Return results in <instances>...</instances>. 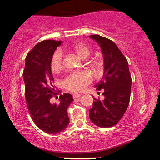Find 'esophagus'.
Instances as JSON below:
<instances>
[{
  "label": "esophagus",
  "instance_id": "esophagus-1",
  "mask_svg": "<svg viewBox=\"0 0 160 160\" xmlns=\"http://www.w3.org/2000/svg\"><path fill=\"white\" fill-rule=\"evenodd\" d=\"M82 96V94H78V93H75L73 95V98H74V99H76V98H78L80 97V96Z\"/></svg>",
  "mask_w": 160,
  "mask_h": 160
}]
</instances>
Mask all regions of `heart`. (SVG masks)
Listing matches in <instances>:
<instances>
[{
  "instance_id": "obj_1",
  "label": "heart",
  "mask_w": 160,
  "mask_h": 160,
  "mask_svg": "<svg viewBox=\"0 0 160 160\" xmlns=\"http://www.w3.org/2000/svg\"><path fill=\"white\" fill-rule=\"evenodd\" d=\"M65 50L73 52L82 59H86L92 53L93 49L84 43H76L65 48ZM86 64L96 74H98L104 66L103 54L98 53L86 61ZM50 69L52 73L57 74L62 69V55L59 52H56L50 60ZM91 82V74L87 71L73 72L65 78L63 84L65 88L72 92H82Z\"/></svg>"
}]
</instances>
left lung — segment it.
Masks as SVG:
<instances>
[{
  "label": "left lung",
  "mask_w": 160,
  "mask_h": 160,
  "mask_svg": "<svg viewBox=\"0 0 160 160\" xmlns=\"http://www.w3.org/2000/svg\"><path fill=\"white\" fill-rule=\"evenodd\" d=\"M101 47L104 58V73L96 85L103 89L104 100L94 98L89 118L101 128L116 125L126 111L130 98L132 78L125 57L112 40L98 35L90 36Z\"/></svg>",
  "instance_id": "left-lung-1"
}]
</instances>
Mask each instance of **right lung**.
<instances>
[{
    "mask_svg": "<svg viewBox=\"0 0 160 160\" xmlns=\"http://www.w3.org/2000/svg\"><path fill=\"white\" fill-rule=\"evenodd\" d=\"M61 41L44 40L34 47L25 58L23 71L26 103L34 122L40 130L56 134L65 130L69 123L67 108L73 101L69 93L57 92L50 69V60ZM60 103L52 104V98Z\"/></svg>",
    "mask_w": 160,
    "mask_h": 160,
    "instance_id": "obj_1",
    "label": "right lung"
}]
</instances>
